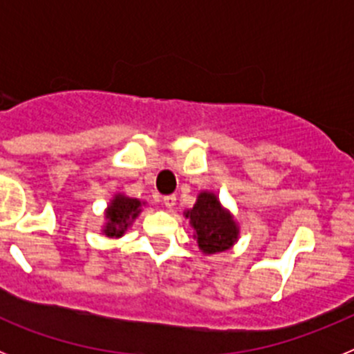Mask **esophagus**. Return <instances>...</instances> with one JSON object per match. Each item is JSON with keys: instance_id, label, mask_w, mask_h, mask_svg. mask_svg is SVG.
<instances>
[{"instance_id": "34e87169", "label": "esophagus", "mask_w": 354, "mask_h": 354, "mask_svg": "<svg viewBox=\"0 0 354 354\" xmlns=\"http://www.w3.org/2000/svg\"><path fill=\"white\" fill-rule=\"evenodd\" d=\"M175 202H177V196H175V195H168V196H165V198H162V205H165L167 209H174Z\"/></svg>"}]
</instances>
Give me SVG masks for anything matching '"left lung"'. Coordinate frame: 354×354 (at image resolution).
Segmentation results:
<instances>
[{
	"mask_svg": "<svg viewBox=\"0 0 354 354\" xmlns=\"http://www.w3.org/2000/svg\"><path fill=\"white\" fill-rule=\"evenodd\" d=\"M195 230L198 248L204 253H220L232 248L239 236V227L232 214L223 209L214 193L202 192L196 196L193 209L184 212Z\"/></svg>",
	"mask_w": 354,
	"mask_h": 354,
	"instance_id": "obj_1",
	"label": "left lung"
}]
</instances>
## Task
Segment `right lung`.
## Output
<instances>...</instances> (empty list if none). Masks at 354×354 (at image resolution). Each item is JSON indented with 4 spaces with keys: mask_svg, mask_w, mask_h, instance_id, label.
I'll list each match as a JSON object with an SVG mask.
<instances>
[{
    "mask_svg": "<svg viewBox=\"0 0 354 354\" xmlns=\"http://www.w3.org/2000/svg\"><path fill=\"white\" fill-rule=\"evenodd\" d=\"M142 202L126 195H115L106 209V223L102 232L108 237H122L131 223L142 212Z\"/></svg>",
    "mask_w": 354,
    "mask_h": 354,
    "instance_id": "right-lung-1",
    "label": "right lung"
}]
</instances>
